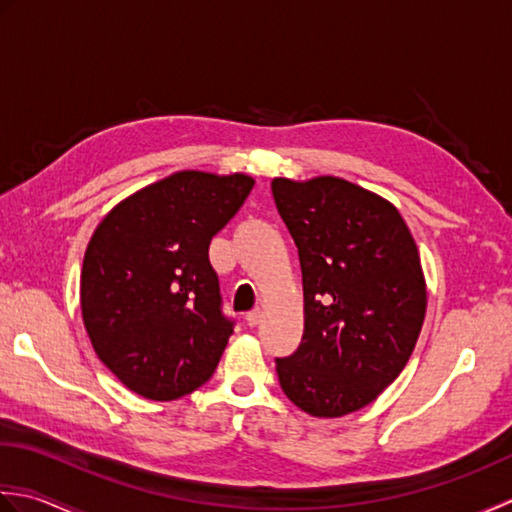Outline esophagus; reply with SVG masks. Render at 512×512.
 <instances>
[{"instance_id": "1", "label": "esophagus", "mask_w": 512, "mask_h": 512, "mask_svg": "<svg viewBox=\"0 0 512 512\" xmlns=\"http://www.w3.org/2000/svg\"><path fill=\"white\" fill-rule=\"evenodd\" d=\"M260 318H263V311H260V309H254V311H249V314L245 316V322H247L249 327H256L258 322H260Z\"/></svg>"}]
</instances>
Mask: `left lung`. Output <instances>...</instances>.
<instances>
[{"label": "left lung", "mask_w": 512, "mask_h": 512, "mask_svg": "<svg viewBox=\"0 0 512 512\" xmlns=\"http://www.w3.org/2000/svg\"><path fill=\"white\" fill-rule=\"evenodd\" d=\"M271 194L305 291L300 347L276 358L280 389L309 415L353 413L411 358L426 311L420 254L400 212L349 181L274 179Z\"/></svg>", "instance_id": "1"}]
</instances>
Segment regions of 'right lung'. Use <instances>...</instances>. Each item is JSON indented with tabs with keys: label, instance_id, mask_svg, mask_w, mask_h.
I'll list each match as a JSON object with an SVG mask.
<instances>
[{
	"label": "right lung",
	"instance_id": "1",
	"mask_svg": "<svg viewBox=\"0 0 512 512\" xmlns=\"http://www.w3.org/2000/svg\"><path fill=\"white\" fill-rule=\"evenodd\" d=\"M252 187L245 174L176 172L125 198L92 234L83 325L130 391L176 400L214 375L236 320L223 311L210 243Z\"/></svg>",
	"mask_w": 512,
	"mask_h": 512
}]
</instances>
